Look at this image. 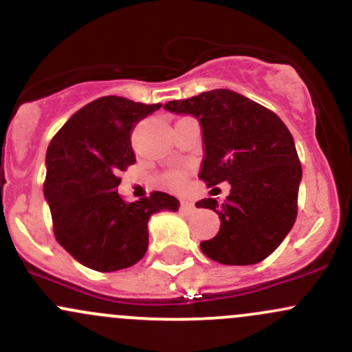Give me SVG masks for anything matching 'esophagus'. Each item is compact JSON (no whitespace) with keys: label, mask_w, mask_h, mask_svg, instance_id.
Masks as SVG:
<instances>
[{"label":"esophagus","mask_w":352,"mask_h":352,"mask_svg":"<svg viewBox=\"0 0 352 352\" xmlns=\"http://www.w3.org/2000/svg\"><path fill=\"white\" fill-rule=\"evenodd\" d=\"M180 210H182L184 214H187V216H190V214L195 212L194 202H190V201H187V199H184V201L180 202Z\"/></svg>","instance_id":"esophagus-1"}]
</instances>
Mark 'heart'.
<instances>
[{
    "label": "heart",
    "instance_id": "b5f03b06",
    "mask_svg": "<svg viewBox=\"0 0 352 352\" xmlns=\"http://www.w3.org/2000/svg\"><path fill=\"white\" fill-rule=\"evenodd\" d=\"M187 182V172L186 170H173V172L166 173L162 177V186L172 190H182Z\"/></svg>",
    "mask_w": 352,
    "mask_h": 352
}]
</instances>
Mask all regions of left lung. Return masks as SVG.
<instances>
[{"label":"left lung","mask_w":352,"mask_h":352,"mask_svg":"<svg viewBox=\"0 0 352 352\" xmlns=\"http://www.w3.org/2000/svg\"><path fill=\"white\" fill-rule=\"evenodd\" d=\"M164 109L190 114L202 128L201 177L209 187L229 182L224 202L209 197L197 207L219 216V232L201 243L223 265L263 261L287 238L297 217L302 166L294 136L265 106L229 89H214Z\"/></svg>","instance_id":"1"}]
</instances>
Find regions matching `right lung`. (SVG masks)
I'll list each match as a JSON object with an SVG mask.
<instances>
[{
  "label": "right lung",
  "instance_id": "1",
  "mask_svg": "<svg viewBox=\"0 0 352 352\" xmlns=\"http://www.w3.org/2000/svg\"><path fill=\"white\" fill-rule=\"evenodd\" d=\"M120 96H104L69 118L47 148L43 195L58 244L80 265L116 272L138 263L148 248V221L179 210L165 192L126 202L118 192L120 172L136 162L131 131L160 109Z\"/></svg>",
  "mask_w": 352,
  "mask_h": 352
}]
</instances>
